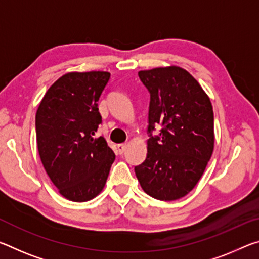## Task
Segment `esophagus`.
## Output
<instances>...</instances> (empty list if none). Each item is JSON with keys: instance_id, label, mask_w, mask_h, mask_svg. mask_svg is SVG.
Masks as SVG:
<instances>
[{"instance_id": "obj_1", "label": "esophagus", "mask_w": 259, "mask_h": 259, "mask_svg": "<svg viewBox=\"0 0 259 259\" xmlns=\"http://www.w3.org/2000/svg\"><path fill=\"white\" fill-rule=\"evenodd\" d=\"M126 147H128V145H126V144H119V145H117V150H119L120 154H123V153L126 150Z\"/></svg>"}]
</instances>
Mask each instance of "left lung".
<instances>
[{"label":"left lung","instance_id":"1","mask_svg":"<svg viewBox=\"0 0 259 259\" xmlns=\"http://www.w3.org/2000/svg\"><path fill=\"white\" fill-rule=\"evenodd\" d=\"M151 94L146 160L135 168L143 191L161 201L187 195L202 177L214 146L209 96L179 66L139 71ZM162 129L152 136L155 126Z\"/></svg>","mask_w":259,"mask_h":259}]
</instances>
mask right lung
Returning <instances> with one entry per match:
<instances>
[{"instance_id": "obj_1", "label": "right lung", "mask_w": 259, "mask_h": 259, "mask_svg": "<svg viewBox=\"0 0 259 259\" xmlns=\"http://www.w3.org/2000/svg\"><path fill=\"white\" fill-rule=\"evenodd\" d=\"M111 74L69 72L52 84L38 105L37 150L48 176L65 199L87 202L106 184L115 154L104 137L98 100Z\"/></svg>"}]
</instances>
